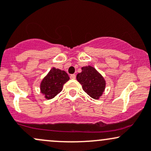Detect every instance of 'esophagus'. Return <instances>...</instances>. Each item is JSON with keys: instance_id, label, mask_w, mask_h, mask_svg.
Wrapping results in <instances>:
<instances>
[{"instance_id": "obj_1", "label": "esophagus", "mask_w": 151, "mask_h": 151, "mask_svg": "<svg viewBox=\"0 0 151 151\" xmlns=\"http://www.w3.org/2000/svg\"><path fill=\"white\" fill-rule=\"evenodd\" d=\"M70 77L71 79H76V76L75 75V74H72V75H70Z\"/></svg>"}]
</instances>
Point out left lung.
Wrapping results in <instances>:
<instances>
[{
  "instance_id": "obj_1",
  "label": "left lung",
  "mask_w": 151,
  "mask_h": 151,
  "mask_svg": "<svg viewBox=\"0 0 151 151\" xmlns=\"http://www.w3.org/2000/svg\"><path fill=\"white\" fill-rule=\"evenodd\" d=\"M81 73L76 76L82 88L93 99H99L106 88V81L101 73L91 65L82 67Z\"/></svg>"
}]
</instances>
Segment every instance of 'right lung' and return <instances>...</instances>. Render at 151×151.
Segmentation results:
<instances>
[{
  "label": "right lung",
  "mask_w": 151,
  "mask_h": 151,
  "mask_svg": "<svg viewBox=\"0 0 151 151\" xmlns=\"http://www.w3.org/2000/svg\"><path fill=\"white\" fill-rule=\"evenodd\" d=\"M69 79L65 71L53 67L40 83V92L46 99H53L62 91L63 86Z\"/></svg>",
  "instance_id": "1"
}]
</instances>
